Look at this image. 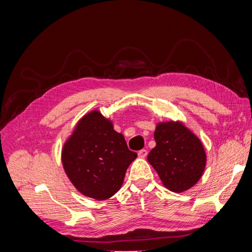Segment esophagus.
Returning a JSON list of instances; mask_svg holds the SVG:
<instances>
[{
  "label": "esophagus",
  "mask_w": 252,
  "mask_h": 252,
  "mask_svg": "<svg viewBox=\"0 0 252 252\" xmlns=\"http://www.w3.org/2000/svg\"><path fill=\"white\" fill-rule=\"evenodd\" d=\"M147 154H148V152H147L146 149H142V150H140V151L138 152V156H139L140 158H145V157L147 156Z\"/></svg>",
  "instance_id": "obj_1"
}]
</instances>
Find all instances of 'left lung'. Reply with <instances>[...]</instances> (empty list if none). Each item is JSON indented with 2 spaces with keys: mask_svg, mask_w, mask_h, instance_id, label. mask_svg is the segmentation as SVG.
Returning <instances> with one entry per match:
<instances>
[{
  "mask_svg": "<svg viewBox=\"0 0 252 252\" xmlns=\"http://www.w3.org/2000/svg\"><path fill=\"white\" fill-rule=\"evenodd\" d=\"M156 147L147 157L163 185L174 192L194 186L205 170L206 152L200 139L180 121L159 122Z\"/></svg>",
  "mask_w": 252,
  "mask_h": 252,
  "instance_id": "1",
  "label": "left lung"
}]
</instances>
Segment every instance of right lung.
Segmentation results:
<instances>
[{
  "mask_svg": "<svg viewBox=\"0 0 252 252\" xmlns=\"http://www.w3.org/2000/svg\"><path fill=\"white\" fill-rule=\"evenodd\" d=\"M138 155L127 147L110 119L98 110L81 118L62 149L64 170L83 195L107 200L123 185L125 173Z\"/></svg>",
  "mask_w": 252,
  "mask_h": 252,
  "instance_id": "obj_1",
  "label": "right lung"
}]
</instances>
